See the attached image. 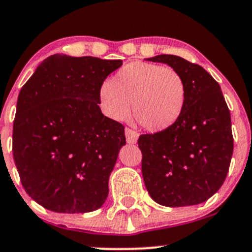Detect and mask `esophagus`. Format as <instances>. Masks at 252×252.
Instances as JSON below:
<instances>
[{
    "instance_id": "34e87169",
    "label": "esophagus",
    "mask_w": 252,
    "mask_h": 252,
    "mask_svg": "<svg viewBox=\"0 0 252 252\" xmlns=\"http://www.w3.org/2000/svg\"><path fill=\"white\" fill-rule=\"evenodd\" d=\"M126 142H129V144H135L138 141L139 134L135 130H133V129L126 128Z\"/></svg>"
}]
</instances>
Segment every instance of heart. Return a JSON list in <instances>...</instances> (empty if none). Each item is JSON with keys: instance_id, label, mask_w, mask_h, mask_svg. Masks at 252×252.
I'll list each match as a JSON object with an SVG mask.
<instances>
[{"instance_id": "b5f03b06", "label": "heart", "mask_w": 252, "mask_h": 252, "mask_svg": "<svg viewBox=\"0 0 252 252\" xmlns=\"http://www.w3.org/2000/svg\"><path fill=\"white\" fill-rule=\"evenodd\" d=\"M101 107L113 121L133 114L146 130L161 133L178 122L187 102V86L173 68L135 61L122 67L100 88Z\"/></svg>"}]
</instances>
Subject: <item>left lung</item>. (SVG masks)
<instances>
[{
	"label": "left lung",
	"instance_id": "obj_1",
	"mask_svg": "<svg viewBox=\"0 0 252 252\" xmlns=\"http://www.w3.org/2000/svg\"><path fill=\"white\" fill-rule=\"evenodd\" d=\"M147 61L182 75L187 102L171 129L139 136L145 187L162 206L199 205L218 191L229 169L234 147L229 108L220 84L201 65L173 55Z\"/></svg>",
	"mask_w": 252,
	"mask_h": 252
}]
</instances>
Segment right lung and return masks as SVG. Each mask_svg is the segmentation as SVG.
Listing matches in <instances>:
<instances>
[{
	"label": "right lung",
	"mask_w": 252,
	"mask_h": 252,
	"mask_svg": "<svg viewBox=\"0 0 252 252\" xmlns=\"http://www.w3.org/2000/svg\"><path fill=\"white\" fill-rule=\"evenodd\" d=\"M122 60L52 55L20 89L13 122V158L27 194L60 213L105 204L124 126L103 116L105 79Z\"/></svg>",
	"instance_id": "obj_1"
}]
</instances>
